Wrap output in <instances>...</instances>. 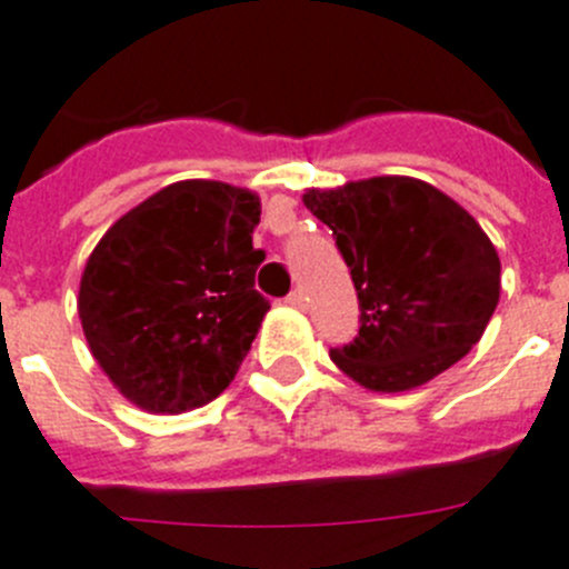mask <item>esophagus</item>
I'll list each match as a JSON object with an SVG mask.
<instances>
[{"mask_svg": "<svg viewBox=\"0 0 569 569\" xmlns=\"http://www.w3.org/2000/svg\"><path fill=\"white\" fill-rule=\"evenodd\" d=\"M286 303L295 306V309H306L309 306V297H306V291L297 286V289L289 291V297H286Z\"/></svg>", "mask_w": 569, "mask_h": 569, "instance_id": "esophagus-1", "label": "esophagus"}]
</instances>
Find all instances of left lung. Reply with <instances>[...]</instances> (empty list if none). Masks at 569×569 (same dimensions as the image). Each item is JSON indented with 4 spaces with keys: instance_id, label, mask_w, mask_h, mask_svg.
Returning <instances> with one entry per match:
<instances>
[{
    "instance_id": "1",
    "label": "left lung",
    "mask_w": 569,
    "mask_h": 569,
    "mask_svg": "<svg viewBox=\"0 0 569 569\" xmlns=\"http://www.w3.org/2000/svg\"><path fill=\"white\" fill-rule=\"evenodd\" d=\"M303 203L335 234L360 303V329L331 360L371 391H408L448 371L485 335L501 263L482 227L417 178L309 189Z\"/></svg>"
}]
</instances>
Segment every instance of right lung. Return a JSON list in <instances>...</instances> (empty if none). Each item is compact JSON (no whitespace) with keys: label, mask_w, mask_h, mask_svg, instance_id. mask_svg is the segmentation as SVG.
<instances>
[{"label":"right lung","mask_w":569,"mask_h":569,"mask_svg":"<svg viewBox=\"0 0 569 569\" xmlns=\"http://www.w3.org/2000/svg\"><path fill=\"white\" fill-rule=\"evenodd\" d=\"M260 201L221 181H178L119 218L81 274L90 351L138 408L212 402L249 355L269 300L254 289Z\"/></svg>","instance_id":"right-lung-1"}]
</instances>
